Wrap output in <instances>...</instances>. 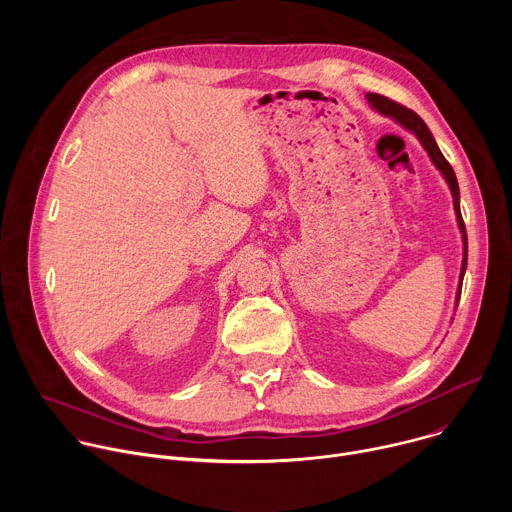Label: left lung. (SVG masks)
<instances>
[{"label":"left lung","instance_id":"left-lung-1","mask_svg":"<svg viewBox=\"0 0 512 512\" xmlns=\"http://www.w3.org/2000/svg\"><path fill=\"white\" fill-rule=\"evenodd\" d=\"M367 101L369 105L381 113L383 117H389L393 119L395 123H399L405 131L413 133L419 143L423 145V150L427 152L431 164L440 170V174L444 176L446 184L450 186V192H452V198H454V210H456V221H458V227H460V233H462V245H464V253H462V269H460V283H458V291H456V308H458V302H460V291H462V281H464V273H466V265H468V237H466V227H464V221H462V212H460V188H458V180H456V174L452 170V166L448 164V160L444 158V154L440 152V148H437V143L429 131V127L425 125V121L411 109L383 97V95H377V93H369L367 95Z\"/></svg>","mask_w":512,"mask_h":512}]
</instances>
